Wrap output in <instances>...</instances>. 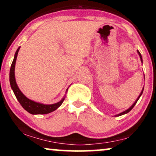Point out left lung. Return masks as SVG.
<instances>
[{
  "instance_id": "1",
  "label": "left lung",
  "mask_w": 156,
  "mask_h": 156,
  "mask_svg": "<svg viewBox=\"0 0 156 156\" xmlns=\"http://www.w3.org/2000/svg\"><path fill=\"white\" fill-rule=\"evenodd\" d=\"M137 53H138L139 56H140V60H141V63H143V59H142V56H141V55H140V52H139V51H138V50H137ZM144 87H143V89H142V91H141V92H140V95H139V96H138V97H137V99L135 100V101H134V102L133 103V104H132V106H131V107H130V108H128V109H127V110H126V111H123V112H122V113H120V114H117V115H115V117H119V116H121V115H123V114H127V113H129V111H131V110H132V108H134V105H136V103H137V101H138V99H140V96H141L142 93H143V91H144Z\"/></svg>"
}]
</instances>
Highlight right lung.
Returning <instances> with one entry per match:
<instances>
[{
    "label": "right lung",
    "instance_id": "add662e5",
    "mask_svg": "<svg viewBox=\"0 0 156 156\" xmlns=\"http://www.w3.org/2000/svg\"><path fill=\"white\" fill-rule=\"evenodd\" d=\"M19 49H20V47L16 51L14 59H13L12 65H11L10 71H9V82H10L11 88H12L16 99L19 101V103H20L23 108L31 114H46L55 111L61 105L63 100L65 99V96L60 101L55 103V104L45 105L29 99L28 98H27L23 94L22 92L20 90V89L18 87L17 83H16V78H15V66H16V59H17V55L18 53H19ZM66 90H68V89Z\"/></svg>",
    "mask_w": 156,
    "mask_h": 156
}]
</instances>
